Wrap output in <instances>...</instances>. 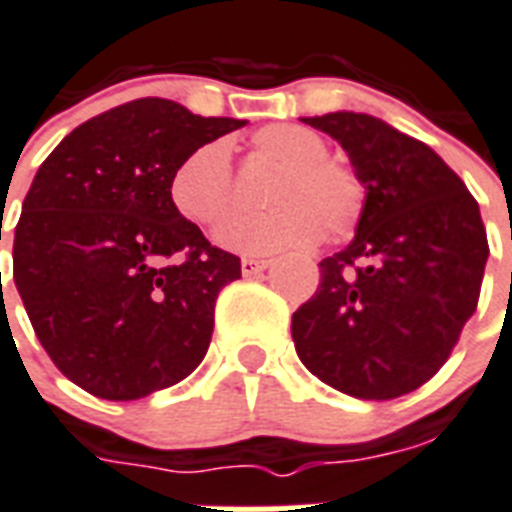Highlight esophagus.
Wrapping results in <instances>:
<instances>
[{"label":"esophagus","mask_w":512,"mask_h":512,"mask_svg":"<svg viewBox=\"0 0 512 512\" xmlns=\"http://www.w3.org/2000/svg\"><path fill=\"white\" fill-rule=\"evenodd\" d=\"M268 266H271V260H260V257H244V260H241V274L257 276V274H263Z\"/></svg>","instance_id":"esophagus-1"}]
</instances>
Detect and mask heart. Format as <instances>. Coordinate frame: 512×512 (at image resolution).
I'll return each instance as SVG.
<instances>
[{
	"mask_svg": "<svg viewBox=\"0 0 512 512\" xmlns=\"http://www.w3.org/2000/svg\"><path fill=\"white\" fill-rule=\"evenodd\" d=\"M257 157L279 165L266 192L271 211L236 217V184L230 151L222 140H208L176 165L168 184L170 206L181 219L198 227H217V241L241 255H271L282 249L309 246L323 230L342 238L358 225L366 206V187L358 173L328 160V143L304 124H266L252 135Z\"/></svg>",
	"mask_w": 512,
	"mask_h": 512,
	"instance_id": "b5f03b06",
	"label": "heart"
}]
</instances>
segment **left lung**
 I'll list each match as a JSON object with an SVG mask.
<instances>
[{
	"mask_svg": "<svg viewBox=\"0 0 512 512\" xmlns=\"http://www.w3.org/2000/svg\"><path fill=\"white\" fill-rule=\"evenodd\" d=\"M301 121L347 151L366 206L293 314L295 352L336 391L396 399L442 369L478 309L488 260L478 200L437 151L369 113Z\"/></svg>",
	"mask_w": 512,
	"mask_h": 512,
	"instance_id": "obj_1",
	"label": "left lung"
}]
</instances>
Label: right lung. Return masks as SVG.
Returning <instances> with one entry per match:
<instances>
[{
    "label": "right lung",
    "instance_id": "add662e5",
    "mask_svg": "<svg viewBox=\"0 0 512 512\" xmlns=\"http://www.w3.org/2000/svg\"><path fill=\"white\" fill-rule=\"evenodd\" d=\"M244 124L143 97L83 121L40 165L15 225L13 279L78 388L132 401L198 369L241 260L176 214L168 184L189 151Z\"/></svg>",
    "mask_w": 512,
    "mask_h": 512
}]
</instances>
